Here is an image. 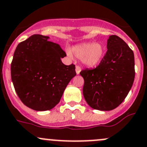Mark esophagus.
<instances>
[{
	"mask_svg": "<svg viewBox=\"0 0 147 147\" xmlns=\"http://www.w3.org/2000/svg\"><path fill=\"white\" fill-rule=\"evenodd\" d=\"M75 70H76V73L79 75L80 72V71H81V67H80V66L79 65H76V67H75Z\"/></svg>",
	"mask_w": 147,
	"mask_h": 147,
	"instance_id": "esophagus-1",
	"label": "esophagus"
}]
</instances>
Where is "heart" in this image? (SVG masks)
Masks as SVG:
<instances>
[{"label":"heart","mask_w":147,"mask_h":147,"mask_svg":"<svg viewBox=\"0 0 147 147\" xmlns=\"http://www.w3.org/2000/svg\"><path fill=\"white\" fill-rule=\"evenodd\" d=\"M72 53L86 66H94L101 61L105 54V48L101 44L84 43L74 46Z\"/></svg>","instance_id":"obj_1"}]
</instances>
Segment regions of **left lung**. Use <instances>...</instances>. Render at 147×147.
I'll list each match as a JSON object with an SVG mask.
<instances>
[{
  "mask_svg": "<svg viewBox=\"0 0 147 147\" xmlns=\"http://www.w3.org/2000/svg\"><path fill=\"white\" fill-rule=\"evenodd\" d=\"M107 51L99 65L80 72L84 78L83 95L94 109L111 111L125 100L135 80V57L132 49L116 35L107 41Z\"/></svg>",
  "mask_w": 147,
  "mask_h": 147,
  "instance_id": "1",
  "label": "left lung"
}]
</instances>
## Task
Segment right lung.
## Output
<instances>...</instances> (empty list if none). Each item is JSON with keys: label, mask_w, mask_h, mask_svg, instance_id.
Listing matches in <instances>:
<instances>
[{"label": "right lung", "mask_w": 147, "mask_h": 147, "mask_svg": "<svg viewBox=\"0 0 147 147\" xmlns=\"http://www.w3.org/2000/svg\"><path fill=\"white\" fill-rule=\"evenodd\" d=\"M49 36L34 34L17 46L11 63V79L20 99L33 110H51L76 75L75 65H65L66 53Z\"/></svg>", "instance_id": "right-lung-1"}]
</instances>
